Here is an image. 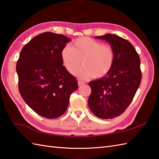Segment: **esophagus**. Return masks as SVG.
I'll return each mask as SVG.
<instances>
[{"mask_svg":"<svg viewBox=\"0 0 159 159\" xmlns=\"http://www.w3.org/2000/svg\"><path fill=\"white\" fill-rule=\"evenodd\" d=\"M84 84H85V83L81 81V80H78V85H79V86H82Z\"/></svg>","mask_w":159,"mask_h":159,"instance_id":"obj_1","label":"esophagus"}]
</instances>
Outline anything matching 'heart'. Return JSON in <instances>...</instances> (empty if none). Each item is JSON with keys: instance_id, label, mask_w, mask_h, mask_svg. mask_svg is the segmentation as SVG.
<instances>
[{"instance_id": "1", "label": "heart", "mask_w": 159, "mask_h": 159, "mask_svg": "<svg viewBox=\"0 0 159 159\" xmlns=\"http://www.w3.org/2000/svg\"><path fill=\"white\" fill-rule=\"evenodd\" d=\"M61 58L68 72H74L82 61L83 66L76 71V75L82 79L92 76L100 79L112 68L114 52L109 45L82 37L74 40L72 47L64 46L61 51Z\"/></svg>"}]
</instances>
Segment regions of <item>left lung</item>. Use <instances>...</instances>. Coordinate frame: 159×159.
I'll list each match as a JSON object with an SVG mask.
<instances>
[{
	"label": "left lung",
	"mask_w": 159,
	"mask_h": 159,
	"mask_svg": "<svg viewBox=\"0 0 159 159\" xmlns=\"http://www.w3.org/2000/svg\"><path fill=\"white\" fill-rule=\"evenodd\" d=\"M94 38L106 40L114 52L112 68L107 75L89 85L88 105L96 116L112 119L130 105L141 80L140 58L134 46L120 36L108 33Z\"/></svg>",
	"instance_id": "obj_1"
}]
</instances>
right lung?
I'll return each mask as SVG.
<instances>
[{
    "label": "right lung",
    "instance_id": "1",
    "mask_svg": "<svg viewBox=\"0 0 159 159\" xmlns=\"http://www.w3.org/2000/svg\"><path fill=\"white\" fill-rule=\"evenodd\" d=\"M70 41L61 34L41 33L23 47L17 61L20 95L36 113L48 119L66 112L70 94L79 87L61 58L62 48Z\"/></svg>",
    "mask_w": 159,
    "mask_h": 159
}]
</instances>
